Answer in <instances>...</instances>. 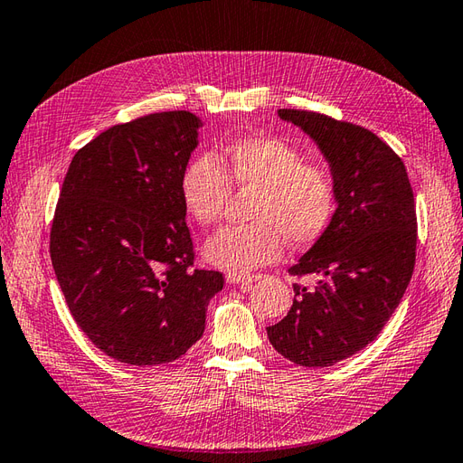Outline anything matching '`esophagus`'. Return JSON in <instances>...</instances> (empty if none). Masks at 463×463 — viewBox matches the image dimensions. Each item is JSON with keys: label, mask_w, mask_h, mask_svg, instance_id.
Masks as SVG:
<instances>
[{"label": "esophagus", "mask_w": 463, "mask_h": 463, "mask_svg": "<svg viewBox=\"0 0 463 463\" xmlns=\"http://www.w3.org/2000/svg\"><path fill=\"white\" fill-rule=\"evenodd\" d=\"M260 274H234V272H229L227 274V282L229 284H252V282H258V280H260Z\"/></svg>", "instance_id": "34e87169"}]
</instances>
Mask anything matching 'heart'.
I'll return each mask as SVG.
<instances>
[{
	"label": "heart",
	"mask_w": 463,
	"mask_h": 463,
	"mask_svg": "<svg viewBox=\"0 0 463 463\" xmlns=\"http://www.w3.org/2000/svg\"><path fill=\"white\" fill-rule=\"evenodd\" d=\"M232 187L256 191L249 209L252 222L214 234L205 258L234 274L276 262L286 241L317 242L337 211L331 171L307 164L299 149L276 136L236 137L224 144L219 159L209 154L191 159L179 183L183 207L201 227H211L221 221Z\"/></svg>",
	"instance_id": "1"
}]
</instances>
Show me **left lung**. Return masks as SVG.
I'll use <instances>...</instances> for the list:
<instances>
[{
  "label": "left lung",
  "instance_id": "left-lung-1",
  "mask_svg": "<svg viewBox=\"0 0 463 463\" xmlns=\"http://www.w3.org/2000/svg\"><path fill=\"white\" fill-rule=\"evenodd\" d=\"M316 139L337 185L326 234L289 266L294 304L266 327L274 349L302 367H329L377 339L406 292L416 262V205L402 159L371 130L307 110H278Z\"/></svg>",
  "mask_w": 463,
  "mask_h": 463
}]
</instances>
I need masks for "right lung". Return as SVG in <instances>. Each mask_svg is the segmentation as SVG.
Listing matches in <instances>:
<instances>
[{
    "label": "right lung",
    "mask_w": 463,
    "mask_h": 463,
    "mask_svg": "<svg viewBox=\"0 0 463 463\" xmlns=\"http://www.w3.org/2000/svg\"><path fill=\"white\" fill-rule=\"evenodd\" d=\"M199 118L156 112L74 154L51 224V262L71 316L109 357L154 367L205 331L224 276L195 268L179 183Z\"/></svg>",
    "instance_id": "right-lung-1"
}]
</instances>
